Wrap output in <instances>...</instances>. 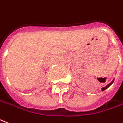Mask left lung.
<instances>
[{
	"instance_id": "obj_1",
	"label": "left lung",
	"mask_w": 123,
	"mask_h": 123,
	"mask_svg": "<svg viewBox=\"0 0 123 123\" xmlns=\"http://www.w3.org/2000/svg\"><path fill=\"white\" fill-rule=\"evenodd\" d=\"M112 83H113V81H112V82H111V83H109V84H108V86H106V87H103V88L102 89V91H104V90H106V89H107V88H108V87H109V86H111V85L112 84Z\"/></svg>"
}]
</instances>
